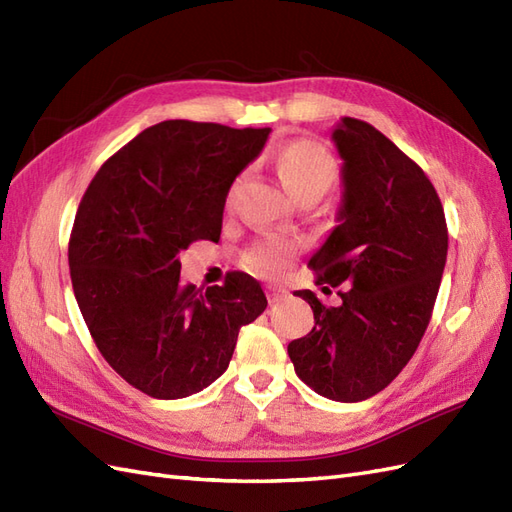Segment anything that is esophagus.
<instances>
[{
    "label": "esophagus",
    "mask_w": 512,
    "mask_h": 512,
    "mask_svg": "<svg viewBox=\"0 0 512 512\" xmlns=\"http://www.w3.org/2000/svg\"><path fill=\"white\" fill-rule=\"evenodd\" d=\"M266 294H268V300L274 304V302H281L287 298V289L281 285H268Z\"/></svg>",
    "instance_id": "34e87169"
}]
</instances>
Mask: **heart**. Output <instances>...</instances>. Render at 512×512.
I'll return each mask as SVG.
<instances>
[{
  "instance_id": "heart-1",
  "label": "heart",
  "mask_w": 512,
  "mask_h": 512,
  "mask_svg": "<svg viewBox=\"0 0 512 512\" xmlns=\"http://www.w3.org/2000/svg\"><path fill=\"white\" fill-rule=\"evenodd\" d=\"M274 167L294 201L321 199L339 180L337 158L313 139H294L274 152ZM242 175L231 182L227 197L236 195ZM296 255V244L283 238H264L244 253V266L257 274H281Z\"/></svg>"
}]
</instances>
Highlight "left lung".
<instances>
[{
	"label": "left lung",
	"mask_w": 512,
	"mask_h": 512,
	"mask_svg": "<svg viewBox=\"0 0 512 512\" xmlns=\"http://www.w3.org/2000/svg\"><path fill=\"white\" fill-rule=\"evenodd\" d=\"M332 141L343 158L339 225L309 268L317 285L349 289L339 291V306L298 291L315 326L287 354L321 397L356 403L384 390L414 356L442 283L448 229L425 171L377 128L343 118Z\"/></svg>",
	"instance_id": "obj_1"
}]
</instances>
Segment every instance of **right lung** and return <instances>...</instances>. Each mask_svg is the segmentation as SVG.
I'll return each instance as SVG.
<instances>
[{
	"label": "right lung",
	"mask_w": 512,
	"mask_h": 512,
	"mask_svg": "<svg viewBox=\"0 0 512 512\" xmlns=\"http://www.w3.org/2000/svg\"><path fill=\"white\" fill-rule=\"evenodd\" d=\"M270 128L167 120L98 169L68 244L72 289L113 371L154 399H184L221 377L238 332L266 311L244 272L203 294L180 281V253L221 238L231 182Z\"/></svg>",
	"instance_id": "add662e5"
}]
</instances>
